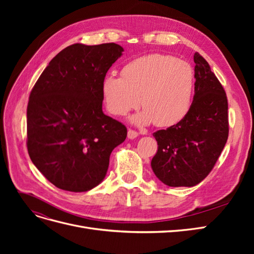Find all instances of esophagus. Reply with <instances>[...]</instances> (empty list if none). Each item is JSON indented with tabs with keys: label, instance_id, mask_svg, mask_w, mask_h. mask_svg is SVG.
<instances>
[{
	"label": "esophagus",
	"instance_id": "esophagus-1",
	"mask_svg": "<svg viewBox=\"0 0 254 254\" xmlns=\"http://www.w3.org/2000/svg\"><path fill=\"white\" fill-rule=\"evenodd\" d=\"M137 135H139V133H137L136 131H134V130L128 129V139L133 140V139H135V137H136Z\"/></svg>",
	"mask_w": 254,
	"mask_h": 254
}]
</instances>
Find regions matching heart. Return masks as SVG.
<instances>
[{
  "label": "heart",
  "instance_id": "heart-1",
  "mask_svg": "<svg viewBox=\"0 0 254 254\" xmlns=\"http://www.w3.org/2000/svg\"><path fill=\"white\" fill-rule=\"evenodd\" d=\"M195 88V73L186 61L166 54H150L128 61L121 77L107 75L101 91L107 111L124 117L129 111L144 110L131 118L135 125L160 127L179 124L187 117Z\"/></svg>",
  "mask_w": 254,
  "mask_h": 254
}]
</instances>
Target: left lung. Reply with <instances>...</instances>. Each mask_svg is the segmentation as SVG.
Segmentation results:
<instances>
[{
  "mask_svg": "<svg viewBox=\"0 0 254 254\" xmlns=\"http://www.w3.org/2000/svg\"><path fill=\"white\" fill-rule=\"evenodd\" d=\"M195 94L179 124L158 130L151 160L157 178L168 187H194L210 174L229 134L226 92L206 60L194 54Z\"/></svg>",
  "mask_w": 254,
  "mask_h": 254,
  "instance_id": "8db88e82",
  "label": "left lung"
}]
</instances>
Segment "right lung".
Masks as SVG:
<instances>
[{
	"label": "right lung",
	"instance_id": "obj_1",
	"mask_svg": "<svg viewBox=\"0 0 254 254\" xmlns=\"http://www.w3.org/2000/svg\"><path fill=\"white\" fill-rule=\"evenodd\" d=\"M124 49L115 43L72 44L40 75L27 105L30 160L54 186L87 191L106 177L112 150L127 128L103 112L101 86Z\"/></svg>",
	"mask_w": 254,
	"mask_h": 254
}]
</instances>
